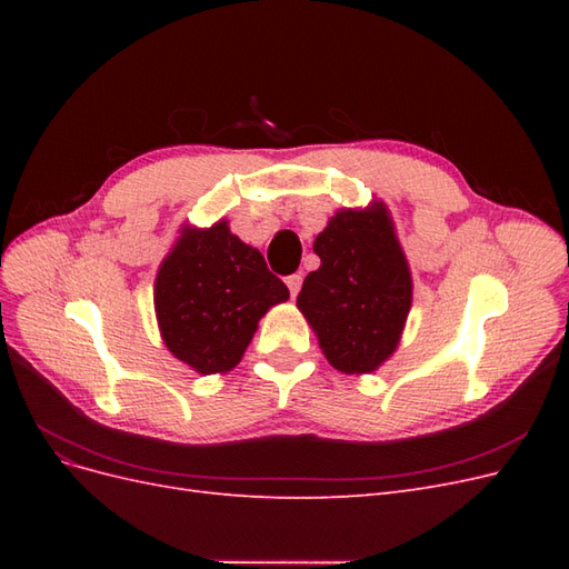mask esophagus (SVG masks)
<instances>
[{"label": "esophagus", "mask_w": 569, "mask_h": 569, "mask_svg": "<svg viewBox=\"0 0 569 569\" xmlns=\"http://www.w3.org/2000/svg\"><path fill=\"white\" fill-rule=\"evenodd\" d=\"M284 282H287V287H289V295H291V299H297V295H299V289H301V282H303V278H301V272H295V274H289V278H287Z\"/></svg>", "instance_id": "1"}]
</instances>
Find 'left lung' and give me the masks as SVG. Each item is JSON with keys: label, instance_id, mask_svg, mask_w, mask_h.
<instances>
[{"label": "left lung", "instance_id": "obj_1", "mask_svg": "<svg viewBox=\"0 0 569 569\" xmlns=\"http://www.w3.org/2000/svg\"><path fill=\"white\" fill-rule=\"evenodd\" d=\"M313 251L320 268L306 274L299 311L337 370H377L399 343L412 299L410 270L385 206L339 211Z\"/></svg>", "mask_w": 569, "mask_h": 569}]
</instances>
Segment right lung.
Wrapping results in <instances>:
<instances>
[{"label":"right lung","instance_id":"right-lung-1","mask_svg":"<svg viewBox=\"0 0 569 569\" xmlns=\"http://www.w3.org/2000/svg\"><path fill=\"white\" fill-rule=\"evenodd\" d=\"M289 299L261 251L234 237L228 222L187 230L157 274L153 303L166 347L201 375L239 363L258 320Z\"/></svg>","mask_w":569,"mask_h":569}]
</instances>
